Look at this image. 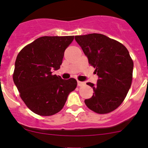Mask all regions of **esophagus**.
Instances as JSON below:
<instances>
[{
	"label": "esophagus",
	"instance_id": "obj_1",
	"mask_svg": "<svg viewBox=\"0 0 148 148\" xmlns=\"http://www.w3.org/2000/svg\"><path fill=\"white\" fill-rule=\"evenodd\" d=\"M77 84H78V86H81V85H83V82H81V81H79V80H77Z\"/></svg>",
	"mask_w": 148,
	"mask_h": 148
}]
</instances>
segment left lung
<instances>
[{"label":"left lung","instance_id":"left-lung-1","mask_svg":"<svg viewBox=\"0 0 148 148\" xmlns=\"http://www.w3.org/2000/svg\"><path fill=\"white\" fill-rule=\"evenodd\" d=\"M75 40L99 77L97 85L87 83L94 93L85 100L86 106L98 114L111 113L122 103L132 84L133 61L128 50L120 42L99 33L76 35Z\"/></svg>","mask_w":148,"mask_h":148}]
</instances>
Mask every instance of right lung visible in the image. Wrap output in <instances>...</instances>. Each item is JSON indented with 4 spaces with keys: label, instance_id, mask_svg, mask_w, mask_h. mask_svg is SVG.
Returning a JSON list of instances; mask_svg holds the SVG:
<instances>
[{
    "label": "right lung",
    "instance_id": "obj_1",
    "mask_svg": "<svg viewBox=\"0 0 148 148\" xmlns=\"http://www.w3.org/2000/svg\"><path fill=\"white\" fill-rule=\"evenodd\" d=\"M74 36H44L20 50L15 63L13 79L20 98L35 114L50 116L62 109L77 81L53 75L59 70L65 49Z\"/></svg>",
    "mask_w": 148,
    "mask_h": 148
}]
</instances>
